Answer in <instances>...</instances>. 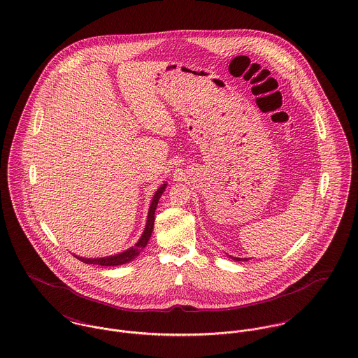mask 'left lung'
Returning <instances> with one entry per match:
<instances>
[{
	"label": "left lung",
	"mask_w": 358,
	"mask_h": 358,
	"mask_svg": "<svg viewBox=\"0 0 358 358\" xmlns=\"http://www.w3.org/2000/svg\"><path fill=\"white\" fill-rule=\"evenodd\" d=\"M231 257V259H234V261H248L247 258H236V257H232V255H229Z\"/></svg>",
	"instance_id": "1"
}]
</instances>
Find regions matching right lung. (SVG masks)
Returning <instances> with one entry per match:
<instances>
[{"mask_svg": "<svg viewBox=\"0 0 358 358\" xmlns=\"http://www.w3.org/2000/svg\"><path fill=\"white\" fill-rule=\"evenodd\" d=\"M166 187H167V184L164 182L163 185H160L158 191L155 192L152 201H151V206H150V210H148V217H147V224H145L144 232H143L141 238H138V241L133 247L122 251L120 254L110 255V257H103V258H83V257H78V255H76V257L82 262H85V264H93V265H101V266H118V265L127 264L131 259H134L136 257H138V254L147 245L148 240H150L151 235H152L154 222H155V210H157L158 201H159L162 194L164 192Z\"/></svg>", "mask_w": 358, "mask_h": 358, "instance_id": "right-lung-1", "label": "right lung"}]
</instances>
